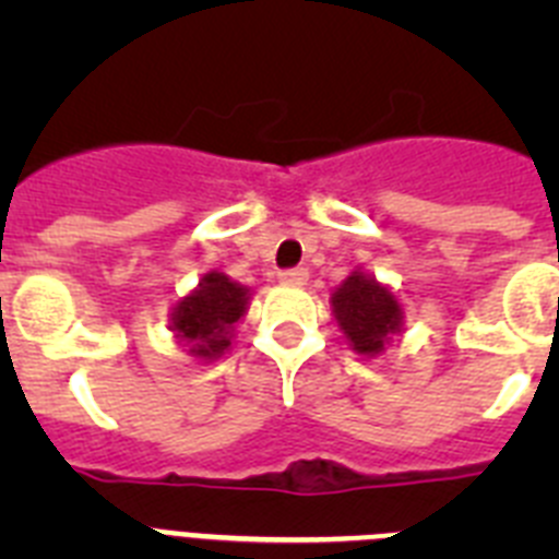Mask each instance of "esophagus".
<instances>
[{"label": "esophagus", "mask_w": 559, "mask_h": 559, "mask_svg": "<svg viewBox=\"0 0 559 559\" xmlns=\"http://www.w3.org/2000/svg\"><path fill=\"white\" fill-rule=\"evenodd\" d=\"M280 283H283V285H305V283H308V271H305V269L280 271Z\"/></svg>", "instance_id": "esophagus-1"}]
</instances>
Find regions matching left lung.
I'll return each mask as SVG.
<instances>
[{
  "mask_svg": "<svg viewBox=\"0 0 559 559\" xmlns=\"http://www.w3.org/2000/svg\"><path fill=\"white\" fill-rule=\"evenodd\" d=\"M330 310L349 347L364 358H378L403 335V302L389 285L364 269L349 271L347 280L330 294Z\"/></svg>",
  "mask_w": 559,
  "mask_h": 559,
  "instance_id": "left-lung-1",
  "label": "left lung"
}]
</instances>
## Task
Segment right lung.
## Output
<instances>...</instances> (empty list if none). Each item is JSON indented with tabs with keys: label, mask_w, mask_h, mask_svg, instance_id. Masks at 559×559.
Instances as JSON below:
<instances>
[{
	"label": "right lung",
	"mask_w": 559,
	"mask_h": 559,
	"mask_svg": "<svg viewBox=\"0 0 559 559\" xmlns=\"http://www.w3.org/2000/svg\"><path fill=\"white\" fill-rule=\"evenodd\" d=\"M251 288L224 271H206L199 285L170 308L167 324L176 344L199 360H215L231 347L237 322L249 310Z\"/></svg>",
	"instance_id": "obj_1"
}]
</instances>
